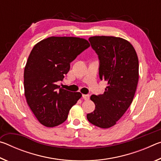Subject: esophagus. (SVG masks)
<instances>
[{"instance_id":"esophagus-1","label":"esophagus","mask_w":161,"mask_h":161,"mask_svg":"<svg viewBox=\"0 0 161 161\" xmlns=\"http://www.w3.org/2000/svg\"><path fill=\"white\" fill-rule=\"evenodd\" d=\"M82 97L84 98V100H89L90 95L89 94H82Z\"/></svg>"}]
</instances>
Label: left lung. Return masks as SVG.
I'll return each instance as SVG.
<instances>
[{"label":"left lung","mask_w":161,"mask_h":161,"mask_svg":"<svg viewBox=\"0 0 161 161\" xmlns=\"http://www.w3.org/2000/svg\"><path fill=\"white\" fill-rule=\"evenodd\" d=\"M99 59L101 80L107 81L103 94L92 95L95 109L86 115L94 126L108 129L114 126L132 103L138 81V59L127 40L113 36L89 38Z\"/></svg>","instance_id":"8db88e82"}]
</instances>
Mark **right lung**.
<instances>
[{"label":"right lung","instance_id":"obj_1","mask_svg":"<svg viewBox=\"0 0 161 161\" xmlns=\"http://www.w3.org/2000/svg\"><path fill=\"white\" fill-rule=\"evenodd\" d=\"M90 45L75 37H50L37 43L24 70L27 103L40 124L54 127L66 121L70 108L81 97L57 84L70 69V63Z\"/></svg>","mask_w":161,"mask_h":161}]
</instances>
